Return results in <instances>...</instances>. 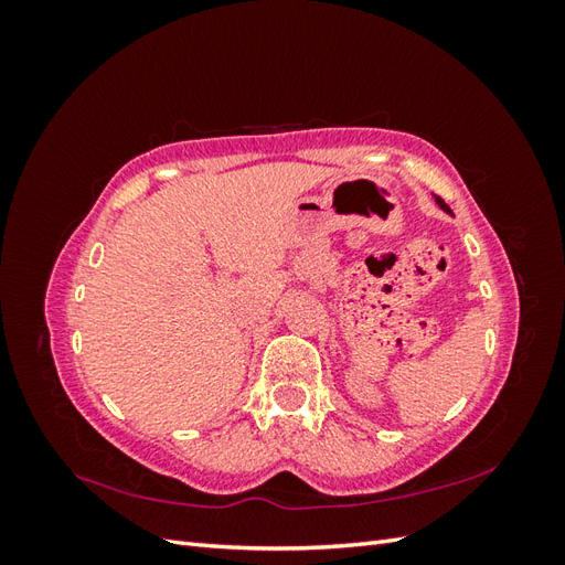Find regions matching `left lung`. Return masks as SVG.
Returning a JSON list of instances; mask_svg holds the SVG:
<instances>
[{"instance_id":"8db88e82","label":"left lung","mask_w":565,"mask_h":565,"mask_svg":"<svg viewBox=\"0 0 565 565\" xmlns=\"http://www.w3.org/2000/svg\"><path fill=\"white\" fill-rule=\"evenodd\" d=\"M436 202H438V207L443 210V212H450V207H448V204L446 202H443L438 195H436Z\"/></svg>"}]
</instances>
